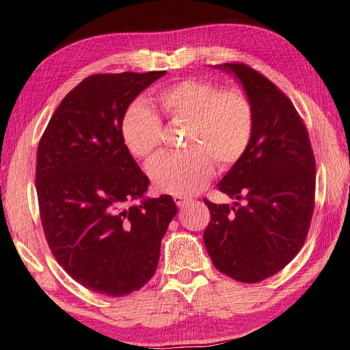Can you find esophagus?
<instances>
[{"mask_svg":"<svg viewBox=\"0 0 350 350\" xmlns=\"http://www.w3.org/2000/svg\"><path fill=\"white\" fill-rule=\"evenodd\" d=\"M173 200H174V202L177 204V207H185L186 204L191 202L189 198H185V196H182V195H174Z\"/></svg>","mask_w":350,"mask_h":350,"instance_id":"obj_1","label":"esophagus"}]
</instances>
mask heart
Returning a JSON list of instances; mask_svg holds the SVG:
<instances>
[{
  "label": "heart",
  "mask_w": 350,
  "mask_h": 350,
  "mask_svg": "<svg viewBox=\"0 0 350 350\" xmlns=\"http://www.w3.org/2000/svg\"><path fill=\"white\" fill-rule=\"evenodd\" d=\"M158 102L172 122H189L183 152H163L148 163V173L161 192L193 195L214 174V161L228 168L245 155L254 136V107L245 92L221 88L202 78H186L161 90ZM164 125L145 102L125 111L121 136L136 158H148L163 142Z\"/></svg>",
  "instance_id": "heart-1"
}]
</instances>
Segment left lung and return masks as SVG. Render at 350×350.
I'll use <instances>...</instances> for the list:
<instances>
[{"label":"left lung","mask_w":350,"mask_h":350,"mask_svg":"<svg viewBox=\"0 0 350 350\" xmlns=\"http://www.w3.org/2000/svg\"><path fill=\"white\" fill-rule=\"evenodd\" d=\"M254 107V136L245 155L219 183L238 202L204 200L211 220L204 244L217 271L254 284L297 256L315 208V157L294 105L271 79L245 64H223Z\"/></svg>","instance_id":"8db88e82"}]
</instances>
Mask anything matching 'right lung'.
Masks as SVG:
<instances>
[{"label": "right lung", "mask_w": 350, "mask_h": 350, "mask_svg": "<svg viewBox=\"0 0 350 350\" xmlns=\"http://www.w3.org/2000/svg\"><path fill=\"white\" fill-rule=\"evenodd\" d=\"M165 74L87 77L57 106L38 145L35 185L51 253L72 280L109 297L154 276L177 213L170 195L129 204L145 196L149 178L121 136L130 103Z\"/></svg>", "instance_id": "obj_1"}]
</instances>
